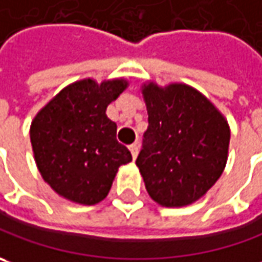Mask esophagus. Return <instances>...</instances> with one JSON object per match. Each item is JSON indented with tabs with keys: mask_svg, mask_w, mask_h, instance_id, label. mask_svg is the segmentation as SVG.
<instances>
[{
	"mask_svg": "<svg viewBox=\"0 0 262 262\" xmlns=\"http://www.w3.org/2000/svg\"><path fill=\"white\" fill-rule=\"evenodd\" d=\"M129 149H130L132 157H133V160H136V157H138V152H139V145L138 143H133L129 146Z\"/></svg>",
	"mask_w": 262,
	"mask_h": 262,
	"instance_id": "1",
	"label": "esophagus"
}]
</instances>
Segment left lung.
I'll list each match as a JSON object with an SVG mask.
<instances>
[{"instance_id":"left-lung-1","label":"left lung","mask_w":262,"mask_h":262,"mask_svg":"<svg viewBox=\"0 0 262 262\" xmlns=\"http://www.w3.org/2000/svg\"><path fill=\"white\" fill-rule=\"evenodd\" d=\"M141 92L149 126L136 165L146 192L161 207L190 205L222 176L230 126L208 98L186 83L146 80Z\"/></svg>"}]
</instances>
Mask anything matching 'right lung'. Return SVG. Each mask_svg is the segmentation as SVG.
Here are the masks:
<instances>
[{
  "label": "right lung",
  "mask_w": 262,
  "mask_h": 262,
  "mask_svg": "<svg viewBox=\"0 0 262 262\" xmlns=\"http://www.w3.org/2000/svg\"><path fill=\"white\" fill-rule=\"evenodd\" d=\"M129 86L124 77H86L63 88L36 113L30 143L42 179L61 198L95 205L107 198L119 167L132 161L105 111Z\"/></svg>",
  "instance_id": "1"
}]
</instances>
